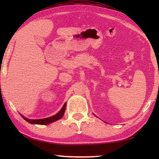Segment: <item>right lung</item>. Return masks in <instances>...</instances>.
I'll use <instances>...</instances> for the list:
<instances>
[{"label":"right lung","mask_w":159,"mask_h":159,"mask_svg":"<svg viewBox=\"0 0 159 159\" xmlns=\"http://www.w3.org/2000/svg\"><path fill=\"white\" fill-rule=\"evenodd\" d=\"M66 107V103H65V104H63V106L61 108V109L56 115H55V116H51V117H47V118H43V119L29 120V119H27V118H26L25 117H24L23 116H22V115H20V116H22V117L23 118L24 120H26V121H28V122L30 123V124L47 125V124L53 122V121H55L57 120L61 119V118L63 117L64 113H65Z\"/></svg>","instance_id":"obj_1"}]
</instances>
